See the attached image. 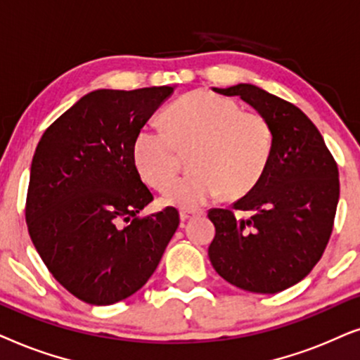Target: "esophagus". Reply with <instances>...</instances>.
<instances>
[{
  "label": "esophagus",
  "mask_w": 360,
  "mask_h": 360,
  "mask_svg": "<svg viewBox=\"0 0 360 360\" xmlns=\"http://www.w3.org/2000/svg\"><path fill=\"white\" fill-rule=\"evenodd\" d=\"M198 214H200L199 210H189V209H183L179 212V217H181V220H183V222H186V220H189V219H193L194 215H198Z\"/></svg>",
  "instance_id": "34e87169"
}]
</instances>
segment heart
Segmentation results:
<instances>
[{
    "label": "heart",
    "mask_w": 360,
    "mask_h": 360,
    "mask_svg": "<svg viewBox=\"0 0 360 360\" xmlns=\"http://www.w3.org/2000/svg\"><path fill=\"white\" fill-rule=\"evenodd\" d=\"M165 122L166 128H141L133 141L138 171L160 191L179 171V151L193 150V172L167 189L165 204L195 209L219 193L227 199L240 198L258 183L270 162V122L262 113L242 110L232 98L195 90L167 108Z\"/></svg>",
    "instance_id": "obj_1"
}]
</instances>
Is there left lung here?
Segmentation results:
<instances>
[{"mask_svg": "<svg viewBox=\"0 0 360 360\" xmlns=\"http://www.w3.org/2000/svg\"><path fill=\"white\" fill-rule=\"evenodd\" d=\"M214 92L252 105L270 122L273 151L258 183L229 209H210L214 270L252 293L298 283L323 257L339 202V171L314 123L293 103L252 84Z\"/></svg>", "mask_w": 360, "mask_h": 360, "instance_id": "left-lung-1", "label": "left lung"}]
</instances>
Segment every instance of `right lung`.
<instances>
[{
	"instance_id": "1",
	"label": "right lung",
	"mask_w": 360,
	"mask_h": 360,
	"mask_svg": "<svg viewBox=\"0 0 360 360\" xmlns=\"http://www.w3.org/2000/svg\"><path fill=\"white\" fill-rule=\"evenodd\" d=\"M174 87L100 89L84 95L42 135L31 165L26 222L37 253L64 288L107 306L150 280L179 212L138 217L153 200L133 141Z\"/></svg>"
}]
</instances>
